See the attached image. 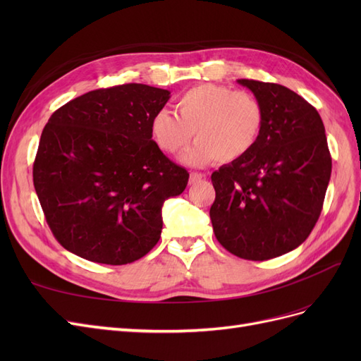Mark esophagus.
<instances>
[{
  "mask_svg": "<svg viewBox=\"0 0 361 361\" xmlns=\"http://www.w3.org/2000/svg\"><path fill=\"white\" fill-rule=\"evenodd\" d=\"M203 178H204V174L197 173V171H192V173L190 174V183H191V185L197 183V182H199V180H202Z\"/></svg>",
  "mask_w": 361,
  "mask_h": 361,
  "instance_id": "obj_1",
  "label": "esophagus"
}]
</instances>
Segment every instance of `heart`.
Returning a JSON list of instances; mask_svg holds the SVG:
<instances>
[{"label": "heart", "mask_w": 361, "mask_h": 361, "mask_svg": "<svg viewBox=\"0 0 361 361\" xmlns=\"http://www.w3.org/2000/svg\"><path fill=\"white\" fill-rule=\"evenodd\" d=\"M173 114L159 110L150 120L155 145L167 155H182L190 166L202 167L212 161L232 164L255 149L265 125L264 105L255 94L220 84H200L182 93Z\"/></svg>", "instance_id": "obj_1"}]
</instances>
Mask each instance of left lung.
Masks as SVG:
<instances>
[{
	"label": "left lung",
	"mask_w": 361,
	"mask_h": 361,
	"mask_svg": "<svg viewBox=\"0 0 361 361\" xmlns=\"http://www.w3.org/2000/svg\"><path fill=\"white\" fill-rule=\"evenodd\" d=\"M264 105L265 125L250 154L212 173L214 233L227 251L268 260L301 245L321 215L331 176L316 108L288 87L238 80Z\"/></svg>",
	"instance_id": "8db88e82"
}]
</instances>
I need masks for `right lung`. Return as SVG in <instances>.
Wrapping results in <instances>:
<instances>
[{
	"label": "right lung",
	"mask_w": 361,
	"mask_h": 361,
	"mask_svg": "<svg viewBox=\"0 0 361 361\" xmlns=\"http://www.w3.org/2000/svg\"><path fill=\"white\" fill-rule=\"evenodd\" d=\"M169 99V90L133 82L75 97L49 117L32 182L51 232L71 253L125 265L159 241L162 204L190 178L152 140L150 120Z\"/></svg>",
	"instance_id": "obj_1"
}]
</instances>
